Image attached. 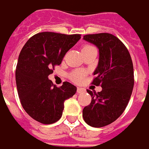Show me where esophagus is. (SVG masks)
<instances>
[{"mask_svg":"<svg viewBox=\"0 0 149 149\" xmlns=\"http://www.w3.org/2000/svg\"><path fill=\"white\" fill-rule=\"evenodd\" d=\"M85 91H86V89H85V88H77V93H78V94L84 93Z\"/></svg>","mask_w":149,"mask_h":149,"instance_id":"esophagus-1","label":"esophagus"}]
</instances>
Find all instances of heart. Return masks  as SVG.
Instances as JSON below:
<instances>
[{"instance_id": "obj_1", "label": "heart", "mask_w": 149, "mask_h": 149, "mask_svg": "<svg viewBox=\"0 0 149 149\" xmlns=\"http://www.w3.org/2000/svg\"><path fill=\"white\" fill-rule=\"evenodd\" d=\"M91 47H94L91 46V45H85L83 47L82 50L88 49V48H91ZM68 77H69V79L72 81H74L75 83H80V82H81L84 80V78H85V73H84V71H82L81 69H76V70L72 71L68 74Z\"/></svg>"}]
</instances>
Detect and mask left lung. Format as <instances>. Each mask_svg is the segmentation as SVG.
Returning <instances> with one entry per match:
<instances>
[{
  "instance_id": "left-lung-1",
  "label": "left lung",
  "mask_w": 149,
  "mask_h": 149,
  "mask_svg": "<svg viewBox=\"0 0 149 149\" xmlns=\"http://www.w3.org/2000/svg\"><path fill=\"white\" fill-rule=\"evenodd\" d=\"M83 39L99 48L92 84L101 86L102 90H87L92 100L83 109L82 116L89 126L102 127L117 120L127 106L134 83L133 62L126 46L113 35L92 34Z\"/></svg>"
}]
</instances>
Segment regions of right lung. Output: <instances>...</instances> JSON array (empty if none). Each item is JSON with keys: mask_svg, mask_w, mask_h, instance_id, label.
I'll list each match as a JSON object with an SVG mask.
<instances>
[{"mask_svg": "<svg viewBox=\"0 0 149 149\" xmlns=\"http://www.w3.org/2000/svg\"><path fill=\"white\" fill-rule=\"evenodd\" d=\"M80 39L81 35L42 32L22 47L15 69L18 95L24 110L38 122L52 124L59 120L64 102L76 93V87L70 82L64 81L58 88L48 75Z\"/></svg>", "mask_w": 149, "mask_h": 149, "instance_id": "obj_1", "label": "right lung"}]
</instances>
